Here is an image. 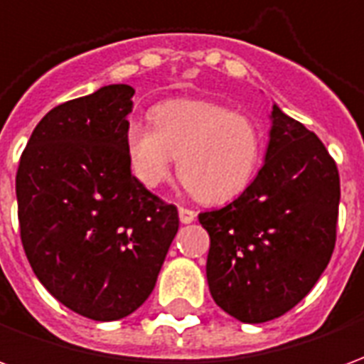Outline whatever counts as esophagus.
<instances>
[{
	"label": "esophagus",
	"instance_id": "obj_1",
	"mask_svg": "<svg viewBox=\"0 0 364 364\" xmlns=\"http://www.w3.org/2000/svg\"><path fill=\"white\" fill-rule=\"evenodd\" d=\"M197 218V213L195 210H191V208H185V206H179V220L183 224H189Z\"/></svg>",
	"mask_w": 364,
	"mask_h": 364
}]
</instances>
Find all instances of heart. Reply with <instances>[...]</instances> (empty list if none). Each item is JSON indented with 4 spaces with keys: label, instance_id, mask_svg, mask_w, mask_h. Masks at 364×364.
<instances>
[{
    "label": "heart",
    "instance_id": "heart-1",
    "mask_svg": "<svg viewBox=\"0 0 364 364\" xmlns=\"http://www.w3.org/2000/svg\"><path fill=\"white\" fill-rule=\"evenodd\" d=\"M124 146L132 173L146 187H158L171 175L206 205L226 203L252 183L259 166V127L242 112L198 99L156 105L151 120L130 119Z\"/></svg>",
    "mask_w": 364,
    "mask_h": 364
}]
</instances>
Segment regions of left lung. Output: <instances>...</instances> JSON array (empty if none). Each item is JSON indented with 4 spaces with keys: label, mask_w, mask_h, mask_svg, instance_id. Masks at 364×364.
<instances>
[{
    "label": "left lung",
    "mask_w": 364,
    "mask_h": 364,
    "mask_svg": "<svg viewBox=\"0 0 364 364\" xmlns=\"http://www.w3.org/2000/svg\"><path fill=\"white\" fill-rule=\"evenodd\" d=\"M265 164L230 205L198 214L214 302L245 323L302 300L336 247L339 171L318 136L273 105Z\"/></svg>",
    "instance_id": "8db88e82"
}]
</instances>
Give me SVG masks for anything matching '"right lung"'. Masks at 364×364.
Segmentation results:
<instances>
[{
  "label": "right lung",
  "instance_id": "right-lung-1",
  "mask_svg": "<svg viewBox=\"0 0 364 364\" xmlns=\"http://www.w3.org/2000/svg\"><path fill=\"white\" fill-rule=\"evenodd\" d=\"M134 90L105 85L54 107L21 156V242L36 279L95 321L120 320L150 296L179 228L130 171L124 128Z\"/></svg>",
  "mask_w": 364,
  "mask_h": 364
}]
</instances>
